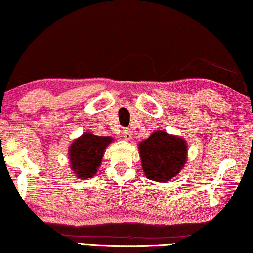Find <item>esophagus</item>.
I'll return each instance as SVG.
<instances>
[{"label":"esophagus","mask_w":253,"mask_h":253,"mask_svg":"<svg viewBox=\"0 0 253 253\" xmlns=\"http://www.w3.org/2000/svg\"><path fill=\"white\" fill-rule=\"evenodd\" d=\"M122 134L126 140H131L132 139V131L130 129H123Z\"/></svg>","instance_id":"esophagus-1"}]
</instances>
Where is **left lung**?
<instances>
[{
	"label": "left lung",
	"mask_w": 253,
	"mask_h": 253,
	"mask_svg": "<svg viewBox=\"0 0 253 253\" xmlns=\"http://www.w3.org/2000/svg\"><path fill=\"white\" fill-rule=\"evenodd\" d=\"M139 153L145 175L151 181L167 182L183 169L188 145L184 139L158 130L140 142Z\"/></svg>",
	"instance_id": "obj_1"
}]
</instances>
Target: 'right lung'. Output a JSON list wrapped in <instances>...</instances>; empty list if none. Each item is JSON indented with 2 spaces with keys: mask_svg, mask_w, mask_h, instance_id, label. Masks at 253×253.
I'll return each mask as SVG.
<instances>
[{
  "mask_svg": "<svg viewBox=\"0 0 253 253\" xmlns=\"http://www.w3.org/2000/svg\"><path fill=\"white\" fill-rule=\"evenodd\" d=\"M113 141L111 137H98L84 132L69 148L71 169L79 178H91L100 166L105 149Z\"/></svg>",
  "mask_w": 253,
  "mask_h": 253,
  "instance_id": "obj_1",
  "label": "right lung"
}]
</instances>
